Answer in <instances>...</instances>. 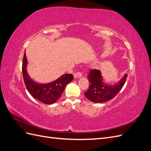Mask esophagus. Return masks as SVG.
Instances as JSON below:
<instances>
[{"label": "esophagus", "mask_w": 151, "mask_h": 151, "mask_svg": "<svg viewBox=\"0 0 151 151\" xmlns=\"http://www.w3.org/2000/svg\"><path fill=\"white\" fill-rule=\"evenodd\" d=\"M83 76V74H82V73L80 72H76V74H74V78L77 79V78H79V77H81Z\"/></svg>", "instance_id": "1"}]
</instances>
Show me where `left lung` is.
<instances>
[{
	"label": "left lung",
	"instance_id": "left-lung-1",
	"mask_svg": "<svg viewBox=\"0 0 151 151\" xmlns=\"http://www.w3.org/2000/svg\"><path fill=\"white\" fill-rule=\"evenodd\" d=\"M125 74L117 84L110 85L104 83L99 70L91 69L88 76L89 83L88 90L84 93L86 97L94 103H104L113 99L120 92L127 77Z\"/></svg>",
	"mask_w": 151,
	"mask_h": 151
}]
</instances>
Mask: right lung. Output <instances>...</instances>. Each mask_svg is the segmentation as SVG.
I'll return each instance as SVG.
<instances>
[{
    "label": "right lung",
    "mask_w": 151,
    "mask_h": 151,
    "mask_svg": "<svg viewBox=\"0 0 151 151\" xmlns=\"http://www.w3.org/2000/svg\"><path fill=\"white\" fill-rule=\"evenodd\" d=\"M27 64L28 60L26 53H24L22 65L24 84L32 96L44 104H51L55 103L61 97L66 86L74 79L72 74H65L50 83L40 84L36 83L31 79L28 74L26 70Z\"/></svg>",
    "instance_id": "add662e5"
}]
</instances>
